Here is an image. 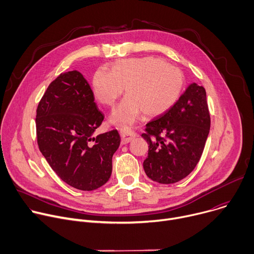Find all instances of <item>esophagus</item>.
I'll return each mask as SVG.
<instances>
[{
  "label": "esophagus",
  "instance_id": "34e87169",
  "mask_svg": "<svg viewBox=\"0 0 254 254\" xmlns=\"http://www.w3.org/2000/svg\"><path fill=\"white\" fill-rule=\"evenodd\" d=\"M136 135V133L128 128H122L121 129V136H122V142L125 144V143H127L129 142L134 136Z\"/></svg>",
  "mask_w": 254,
  "mask_h": 254
}]
</instances>
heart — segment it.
Returning a JSON list of instances; mask_svg holds the SVG:
<instances>
[{
  "instance_id": "obj_1",
  "label": "heart",
  "mask_w": 254,
  "mask_h": 254,
  "mask_svg": "<svg viewBox=\"0 0 254 254\" xmlns=\"http://www.w3.org/2000/svg\"><path fill=\"white\" fill-rule=\"evenodd\" d=\"M185 78L179 68L156 57L130 58L118 61L112 71L100 68L92 79L95 98L113 107L126 87L127 96L111 117V122L125 127L142 114L158 117L179 100Z\"/></svg>"
}]
</instances>
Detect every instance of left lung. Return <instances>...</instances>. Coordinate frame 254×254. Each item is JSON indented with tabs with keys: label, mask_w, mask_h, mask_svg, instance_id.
Segmentation results:
<instances>
[{
	"label": "left lung",
	"mask_w": 254,
	"mask_h": 254,
	"mask_svg": "<svg viewBox=\"0 0 254 254\" xmlns=\"http://www.w3.org/2000/svg\"><path fill=\"white\" fill-rule=\"evenodd\" d=\"M206 91L192 83L168 112L151 121L141 136L149 143L143 170L160 184H174L197 166L210 130Z\"/></svg>",
	"instance_id": "1"
}]
</instances>
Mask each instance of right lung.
<instances>
[{"instance_id":"add662e5","label":"right lung","mask_w":254,"mask_h":254,"mask_svg":"<svg viewBox=\"0 0 254 254\" xmlns=\"http://www.w3.org/2000/svg\"><path fill=\"white\" fill-rule=\"evenodd\" d=\"M36 113L39 150L57 176L82 191L104 185L121 136L117 129L93 136L104 116L80 72L68 71L53 80Z\"/></svg>"}]
</instances>
